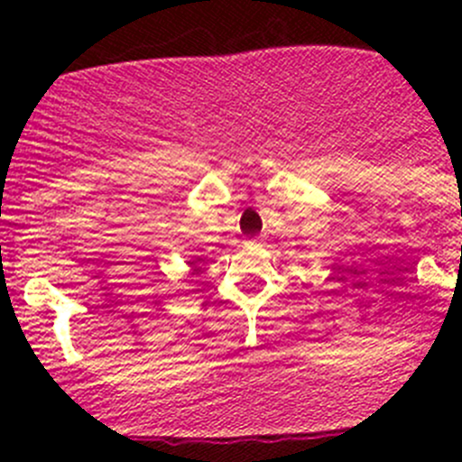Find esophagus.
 Here are the masks:
<instances>
[{"label": "esophagus", "instance_id": "esophagus-1", "mask_svg": "<svg viewBox=\"0 0 462 462\" xmlns=\"http://www.w3.org/2000/svg\"><path fill=\"white\" fill-rule=\"evenodd\" d=\"M254 241H259V239H253V241H250V244H254Z\"/></svg>", "mask_w": 462, "mask_h": 462}]
</instances>
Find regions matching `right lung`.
I'll use <instances>...</instances> for the list:
<instances>
[{
	"mask_svg": "<svg viewBox=\"0 0 462 462\" xmlns=\"http://www.w3.org/2000/svg\"><path fill=\"white\" fill-rule=\"evenodd\" d=\"M201 261H203V259H197V261H189V263H192V265H194V270H197V273H199V270H201V268H197V265H199V263H201Z\"/></svg>",
	"mask_w": 462,
	"mask_h": 462,
	"instance_id": "right-lung-1",
	"label": "right lung"
}]
</instances>
